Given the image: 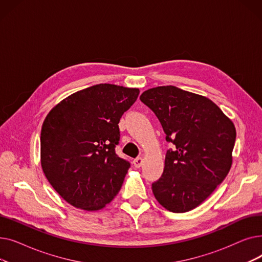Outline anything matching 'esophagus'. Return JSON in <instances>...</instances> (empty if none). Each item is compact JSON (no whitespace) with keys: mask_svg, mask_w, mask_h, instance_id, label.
Segmentation results:
<instances>
[{"mask_svg":"<svg viewBox=\"0 0 262 262\" xmlns=\"http://www.w3.org/2000/svg\"><path fill=\"white\" fill-rule=\"evenodd\" d=\"M142 164H143V159L141 157H138V158H136L134 160V166L137 169H139L140 167H142Z\"/></svg>","mask_w":262,"mask_h":262,"instance_id":"34e87169","label":"esophagus"}]
</instances>
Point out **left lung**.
<instances>
[{"mask_svg": "<svg viewBox=\"0 0 262 262\" xmlns=\"http://www.w3.org/2000/svg\"><path fill=\"white\" fill-rule=\"evenodd\" d=\"M140 100L175 146L167 150L163 173L152 185L155 199L175 213L196 208L231 168L235 125L208 98L174 86L147 89Z\"/></svg>", "mask_w": 262, "mask_h": 262, "instance_id": "1", "label": "left lung"}]
</instances>
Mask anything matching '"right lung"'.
<instances>
[{
	"instance_id": "right-lung-1",
	"label": "right lung",
	"mask_w": 262,
	"mask_h": 262,
	"mask_svg": "<svg viewBox=\"0 0 262 262\" xmlns=\"http://www.w3.org/2000/svg\"><path fill=\"white\" fill-rule=\"evenodd\" d=\"M138 88L100 84L54 106L40 136V162L47 180L70 205L103 209L120 191L129 163L117 156L119 122L136 102Z\"/></svg>"
}]
</instances>
